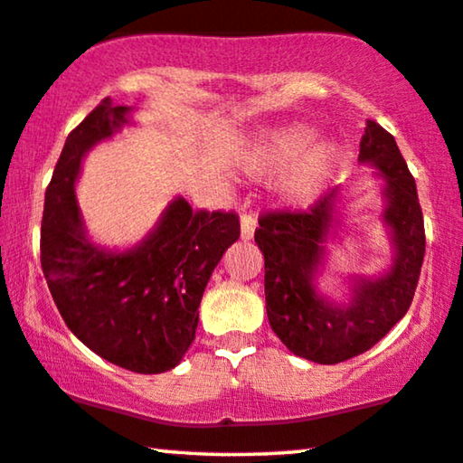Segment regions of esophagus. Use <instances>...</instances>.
<instances>
[{"mask_svg":"<svg viewBox=\"0 0 463 463\" xmlns=\"http://www.w3.org/2000/svg\"><path fill=\"white\" fill-rule=\"evenodd\" d=\"M256 226H258L256 213H253V212H245L243 216H241V239H243V241L253 239V232H256Z\"/></svg>","mask_w":463,"mask_h":463,"instance_id":"1","label":"esophagus"}]
</instances>
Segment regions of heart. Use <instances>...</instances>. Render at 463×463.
I'll return each instance as SVG.
<instances>
[{"label": "heart", "mask_w": 463, "mask_h": 463, "mask_svg": "<svg viewBox=\"0 0 463 463\" xmlns=\"http://www.w3.org/2000/svg\"><path fill=\"white\" fill-rule=\"evenodd\" d=\"M312 132L304 126H291L277 132L272 138L262 146L258 155V165L262 169H281L294 161L306 151L310 145ZM331 164V151L325 145L310 148L302 159L298 161L294 172L285 180L283 191L288 197L296 201H304L317 193L321 186L327 169Z\"/></svg>", "instance_id": "obj_1"}]
</instances>
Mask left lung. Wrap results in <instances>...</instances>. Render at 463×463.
<instances>
[{
    "mask_svg": "<svg viewBox=\"0 0 463 463\" xmlns=\"http://www.w3.org/2000/svg\"><path fill=\"white\" fill-rule=\"evenodd\" d=\"M359 159L375 164L386 178L383 218L394 232L396 258L386 277L363 281L348 306L337 308L312 288L335 191L312 201L308 210L262 212L253 234L264 253L266 315L272 331L296 356L321 364L348 361L375 346L407 315L424 262V213L394 136L367 121Z\"/></svg>",
    "mask_w": 463,
    "mask_h": 463,
    "instance_id": "8db88e82",
    "label": "left lung"
}]
</instances>
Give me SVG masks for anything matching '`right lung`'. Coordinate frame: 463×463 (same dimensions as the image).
I'll use <instances>...</instances> for the list:
<instances>
[{
  "label": "right lung",
  "mask_w": 463,
  "mask_h": 463,
  "mask_svg": "<svg viewBox=\"0 0 463 463\" xmlns=\"http://www.w3.org/2000/svg\"><path fill=\"white\" fill-rule=\"evenodd\" d=\"M126 113L104 99L64 142L45 191L42 269L64 323L90 350L134 373H164L193 344L205 285L241 224L234 212L175 199L136 250L109 253L90 243L73 184L88 148L119 129Z\"/></svg>",
  "instance_id": "add662e5"
}]
</instances>
